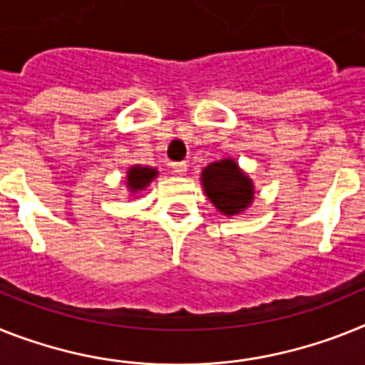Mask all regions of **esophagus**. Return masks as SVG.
I'll list each match as a JSON object with an SVG mask.
<instances>
[{"label": "esophagus", "mask_w": 365, "mask_h": 365, "mask_svg": "<svg viewBox=\"0 0 365 365\" xmlns=\"http://www.w3.org/2000/svg\"><path fill=\"white\" fill-rule=\"evenodd\" d=\"M173 170L178 176H183V174L187 173V163L185 161H182V163H173Z\"/></svg>", "instance_id": "obj_1"}]
</instances>
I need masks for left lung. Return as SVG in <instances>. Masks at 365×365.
Wrapping results in <instances>:
<instances>
[{
    "mask_svg": "<svg viewBox=\"0 0 365 365\" xmlns=\"http://www.w3.org/2000/svg\"><path fill=\"white\" fill-rule=\"evenodd\" d=\"M202 185L213 206L225 215H240L252 204L254 185L234 159H220L202 170Z\"/></svg>",
    "mask_w": 365,
    "mask_h": 365,
    "instance_id": "left-lung-1",
    "label": "left lung"
}]
</instances>
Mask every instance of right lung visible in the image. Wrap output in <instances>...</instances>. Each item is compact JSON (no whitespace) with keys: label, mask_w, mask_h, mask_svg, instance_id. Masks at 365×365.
<instances>
[{"label":"right lung","mask_w":365,"mask_h":365,"mask_svg":"<svg viewBox=\"0 0 365 365\" xmlns=\"http://www.w3.org/2000/svg\"><path fill=\"white\" fill-rule=\"evenodd\" d=\"M155 176H158V170L152 167L135 165V167L128 168V189H130V192L143 191Z\"/></svg>","instance_id":"1"}]
</instances>
